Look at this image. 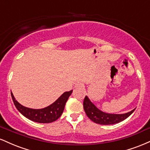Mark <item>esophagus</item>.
I'll return each mask as SVG.
<instances>
[{
    "label": "esophagus",
    "mask_w": 150,
    "mask_h": 150,
    "mask_svg": "<svg viewBox=\"0 0 150 150\" xmlns=\"http://www.w3.org/2000/svg\"><path fill=\"white\" fill-rule=\"evenodd\" d=\"M83 87H84V85L82 83V82H78L75 83V88H82Z\"/></svg>",
    "instance_id": "esophagus-1"
}]
</instances>
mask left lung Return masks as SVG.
I'll return each mask as SVG.
<instances>
[{"mask_svg": "<svg viewBox=\"0 0 150 150\" xmlns=\"http://www.w3.org/2000/svg\"><path fill=\"white\" fill-rule=\"evenodd\" d=\"M83 107L86 114L90 120L94 123L100 125H112L120 123L126 119L129 116L133 113L135 108L129 111L128 113H122V114H113L103 112L95 106L89 97L86 96L83 101Z\"/></svg>", "mask_w": 150, "mask_h": 150, "instance_id": "left-lung-1", "label": "left lung"}]
</instances>
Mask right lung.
<instances>
[{"label": "right lung", "instance_id": "obj_1", "mask_svg": "<svg viewBox=\"0 0 150 150\" xmlns=\"http://www.w3.org/2000/svg\"><path fill=\"white\" fill-rule=\"evenodd\" d=\"M72 92L73 90L64 92L53 104L40 109L30 108L22 106L15 99L12 92L11 97L15 107L26 118L37 123H52L61 117L64 110L65 103L71 95Z\"/></svg>", "mask_w": 150, "mask_h": 150}]
</instances>
